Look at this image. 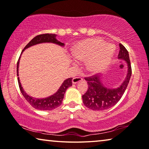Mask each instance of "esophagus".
Segmentation results:
<instances>
[{
    "label": "esophagus",
    "mask_w": 149,
    "mask_h": 149,
    "mask_svg": "<svg viewBox=\"0 0 149 149\" xmlns=\"http://www.w3.org/2000/svg\"><path fill=\"white\" fill-rule=\"evenodd\" d=\"M83 80V78L82 77H74L72 79V83L73 84H77L79 82V81H82Z\"/></svg>",
    "instance_id": "esophagus-1"
}]
</instances>
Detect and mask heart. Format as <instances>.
I'll list each match as a JSON object with an SVG mask.
<instances>
[{"mask_svg":"<svg viewBox=\"0 0 149 149\" xmlns=\"http://www.w3.org/2000/svg\"><path fill=\"white\" fill-rule=\"evenodd\" d=\"M113 53V46L96 38L81 42L72 53L77 61L86 60V68L91 73H98L104 70L111 61Z\"/></svg>","mask_w":149,"mask_h":149,"instance_id":"b5f03b06","label":"heart"}]
</instances>
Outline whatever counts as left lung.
<instances>
[{
	"instance_id": "1",
	"label": "left lung",
	"mask_w": 149,
	"mask_h": 149,
	"mask_svg": "<svg viewBox=\"0 0 149 149\" xmlns=\"http://www.w3.org/2000/svg\"><path fill=\"white\" fill-rule=\"evenodd\" d=\"M119 48L118 58L126 61L127 65V75L120 86L116 88H109L102 83L101 77L98 75L85 77L88 88L82 96V101L86 107L92 110L103 111L116 105L127 88L132 75L130 61L128 51L124 46L119 44Z\"/></svg>"
}]
</instances>
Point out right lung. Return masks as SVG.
I'll return each mask as SVG.
<instances>
[{
	"label": "right lung",
	"instance_id": "add662e5",
	"mask_svg": "<svg viewBox=\"0 0 149 149\" xmlns=\"http://www.w3.org/2000/svg\"><path fill=\"white\" fill-rule=\"evenodd\" d=\"M56 34H53V33H45V34L36 36L33 38L32 40L25 47L24 50H23L22 52V54L25 49H28V48L32 47V46L40 43L51 42L56 44V45L61 46V47H64V43L58 41L56 38ZM22 54H21V55H22ZM21 55L19 56V58L17 64V76H19V63ZM17 79L20 91L22 92L23 96H24V98H26L27 101H28L33 108L42 111L53 110L54 109L58 107V106H60L62 103L64 95L66 90L68 89L69 87L72 86V77H70V78L65 79V80L63 82L62 85L61 86L58 91H56V93H54V95L45 98H36L29 96L28 94L25 92V91L23 89V88L22 86V84H21L20 80L19 79V77H17Z\"/></svg>",
	"mask_w": 149,
	"mask_h": 149
}]
</instances>
